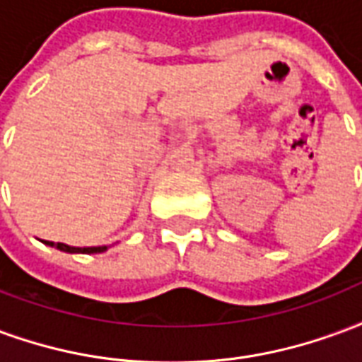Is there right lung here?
<instances>
[{"label": "right lung", "instance_id": "1", "mask_svg": "<svg viewBox=\"0 0 362 362\" xmlns=\"http://www.w3.org/2000/svg\"><path fill=\"white\" fill-rule=\"evenodd\" d=\"M46 246H54L62 252H67V254H100V252L108 250V246H90V248H75V246H67L64 243H50V240H42Z\"/></svg>", "mask_w": 362, "mask_h": 362}]
</instances>
